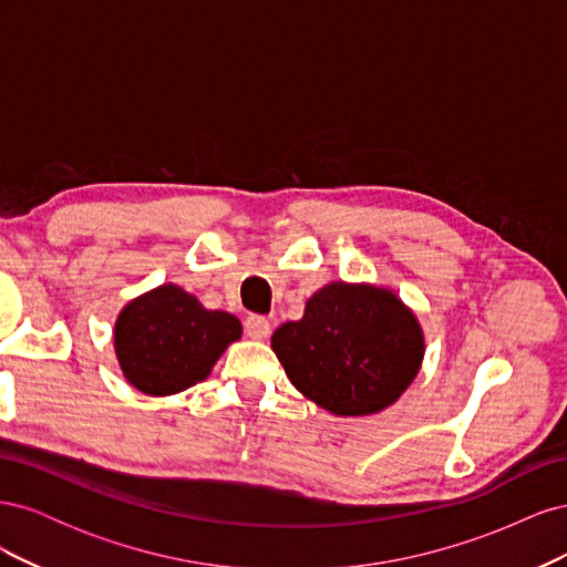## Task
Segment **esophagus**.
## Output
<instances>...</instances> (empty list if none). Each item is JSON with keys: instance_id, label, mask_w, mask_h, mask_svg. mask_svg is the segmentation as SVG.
<instances>
[{"instance_id": "1", "label": "esophagus", "mask_w": 567, "mask_h": 567, "mask_svg": "<svg viewBox=\"0 0 567 567\" xmlns=\"http://www.w3.org/2000/svg\"><path fill=\"white\" fill-rule=\"evenodd\" d=\"M269 333H271V323L265 317L250 315L246 319V336L248 338H252V340H267Z\"/></svg>"}]
</instances>
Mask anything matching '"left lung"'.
Here are the masks:
<instances>
[{"mask_svg": "<svg viewBox=\"0 0 567 567\" xmlns=\"http://www.w3.org/2000/svg\"><path fill=\"white\" fill-rule=\"evenodd\" d=\"M271 350L302 398L336 416H371L414 383L425 338L392 288L331 281L300 321L274 331Z\"/></svg>", "mask_w": 567, "mask_h": 567, "instance_id": "1", "label": "left lung"}]
</instances>
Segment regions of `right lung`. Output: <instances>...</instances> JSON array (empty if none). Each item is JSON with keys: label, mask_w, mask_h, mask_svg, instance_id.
I'll return each mask as SVG.
<instances>
[{"label": "right lung", "mask_w": 567, "mask_h": 567, "mask_svg": "<svg viewBox=\"0 0 567 567\" xmlns=\"http://www.w3.org/2000/svg\"><path fill=\"white\" fill-rule=\"evenodd\" d=\"M234 315L205 310L194 293L163 284L130 300L113 329L125 381L151 398H167L210 375L217 359L241 338Z\"/></svg>", "instance_id": "1"}]
</instances>
